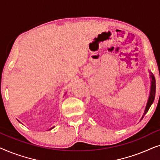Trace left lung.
I'll use <instances>...</instances> for the list:
<instances>
[{
	"label": "left lung",
	"instance_id": "8db88e82",
	"mask_svg": "<svg viewBox=\"0 0 160 160\" xmlns=\"http://www.w3.org/2000/svg\"><path fill=\"white\" fill-rule=\"evenodd\" d=\"M149 73H150V78H152V80H151V83H152V84H151L150 95H149V97H148L147 104H146L145 111H144V113L143 117L141 118V119H143L146 113L148 112V109H149L151 106H152V104L153 103V102H154V98H155V92H156V81H155V78L154 75H153V73H151V72H149Z\"/></svg>",
	"mask_w": 160,
	"mask_h": 160
}]
</instances>
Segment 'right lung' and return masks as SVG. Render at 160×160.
Listing matches in <instances>:
<instances>
[{
	"label": "right lung",
	"mask_w": 160,
	"mask_h": 160,
	"mask_svg": "<svg viewBox=\"0 0 160 160\" xmlns=\"http://www.w3.org/2000/svg\"><path fill=\"white\" fill-rule=\"evenodd\" d=\"M53 128H54V127H53V128H52L51 129H49V130H52V129H53Z\"/></svg>",
	"instance_id": "add662e5"
}]
</instances>
